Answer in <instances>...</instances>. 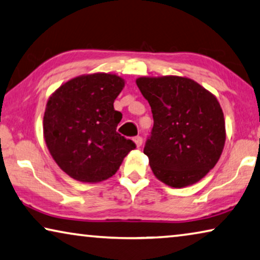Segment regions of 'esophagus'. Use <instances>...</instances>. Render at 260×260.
Masks as SVG:
<instances>
[{"instance_id": "obj_1", "label": "esophagus", "mask_w": 260, "mask_h": 260, "mask_svg": "<svg viewBox=\"0 0 260 260\" xmlns=\"http://www.w3.org/2000/svg\"><path fill=\"white\" fill-rule=\"evenodd\" d=\"M133 141H134V143H135V146H137V148H140V147L142 146V138L141 137H135V138H133Z\"/></svg>"}]
</instances>
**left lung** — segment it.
Listing matches in <instances>:
<instances>
[{"label": "left lung", "instance_id": "8db88e82", "mask_svg": "<svg viewBox=\"0 0 260 260\" xmlns=\"http://www.w3.org/2000/svg\"><path fill=\"white\" fill-rule=\"evenodd\" d=\"M137 85L153 113L154 126L143 153L154 175L173 188L202 180L225 145L218 100L187 77H140Z\"/></svg>", "mask_w": 260, "mask_h": 260}]
</instances>
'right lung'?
Returning a JSON list of instances; mask_svg holds the SVG:
<instances>
[{
	"instance_id": "add662e5",
	"label": "right lung",
	"mask_w": 260,
	"mask_h": 260,
	"mask_svg": "<svg viewBox=\"0 0 260 260\" xmlns=\"http://www.w3.org/2000/svg\"><path fill=\"white\" fill-rule=\"evenodd\" d=\"M125 86L114 73L81 75L50 95L43 135L50 154L73 180L98 183L118 172L135 143L117 132L122 114L113 103Z\"/></svg>"
}]
</instances>
